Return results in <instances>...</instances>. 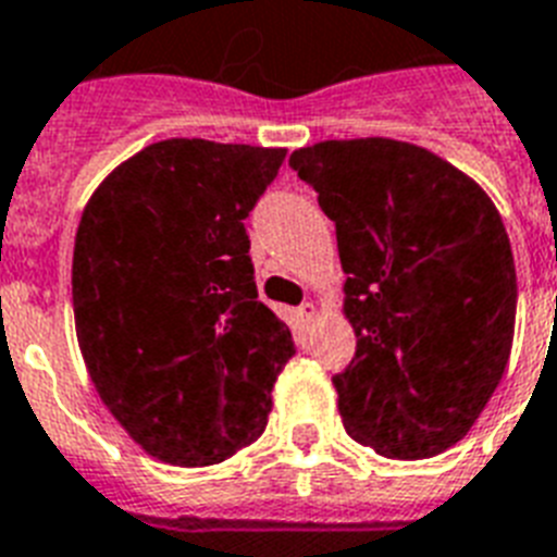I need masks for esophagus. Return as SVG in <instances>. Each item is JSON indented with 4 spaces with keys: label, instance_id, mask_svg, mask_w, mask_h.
<instances>
[{
    "label": "esophagus",
    "instance_id": "1",
    "mask_svg": "<svg viewBox=\"0 0 557 557\" xmlns=\"http://www.w3.org/2000/svg\"><path fill=\"white\" fill-rule=\"evenodd\" d=\"M297 315L304 318V321H312V318H315V304H300V307H297Z\"/></svg>",
    "mask_w": 557,
    "mask_h": 557
}]
</instances>
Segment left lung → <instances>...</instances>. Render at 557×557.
<instances>
[{"instance_id": "left-lung-1", "label": "left lung", "mask_w": 557, "mask_h": 557, "mask_svg": "<svg viewBox=\"0 0 557 557\" xmlns=\"http://www.w3.org/2000/svg\"><path fill=\"white\" fill-rule=\"evenodd\" d=\"M335 222L356 354L335 373L359 444L432 458L470 432L503 380L517 271L479 184L397 139H326L288 157Z\"/></svg>"}]
</instances>
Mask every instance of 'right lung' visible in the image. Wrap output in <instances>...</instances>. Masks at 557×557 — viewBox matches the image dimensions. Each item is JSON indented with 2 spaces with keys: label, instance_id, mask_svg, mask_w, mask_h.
<instances>
[{
  "label": "right lung",
  "instance_id": "obj_1",
  "mask_svg": "<svg viewBox=\"0 0 557 557\" xmlns=\"http://www.w3.org/2000/svg\"><path fill=\"white\" fill-rule=\"evenodd\" d=\"M283 148L163 139L113 169L72 253L81 356L148 456L219 465L265 432L292 330L257 300L245 219Z\"/></svg>",
  "mask_w": 557,
  "mask_h": 557
}]
</instances>
